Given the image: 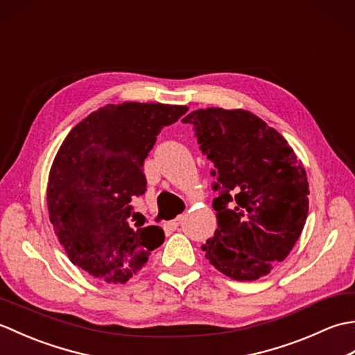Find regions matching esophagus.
<instances>
[{"instance_id": "34e87169", "label": "esophagus", "mask_w": 355, "mask_h": 355, "mask_svg": "<svg viewBox=\"0 0 355 355\" xmlns=\"http://www.w3.org/2000/svg\"><path fill=\"white\" fill-rule=\"evenodd\" d=\"M182 220H183L182 216H177L175 220H172V221H169L168 224H166V227L171 229V230H177V229H178V225L182 224Z\"/></svg>"}]
</instances>
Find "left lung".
<instances>
[{
  "instance_id": "8db88e82",
  "label": "left lung",
  "mask_w": 355,
  "mask_h": 355,
  "mask_svg": "<svg viewBox=\"0 0 355 355\" xmlns=\"http://www.w3.org/2000/svg\"><path fill=\"white\" fill-rule=\"evenodd\" d=\"M215 164L221 195L218 229L202 245L206 259L235 281H256L282 262L308 215L306 172L275 128L247 110L206 108L183 119Z\"/></svg>"
}]
</instances>
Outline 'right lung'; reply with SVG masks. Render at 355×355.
Segmentation results:
<instances>
[{
    "instance_id": "1",
    "label": "right lung",
    "mask_w": 355,
    "mask_h": 355,
    "mask_svg": "<svg viewBox=\"0 0 355 355\" xmlns=\"http://www.w3.org/2000/svg\"><path fill=\"white\" fill-rule=\"evenodd\" d=\"M184 105H105L67 135L49 173L47 206L70 261L107 284L137 275L164 241L158 225L134 229L132 197L146 191L143 163Z\"/></svg>"
}]
</instances>
